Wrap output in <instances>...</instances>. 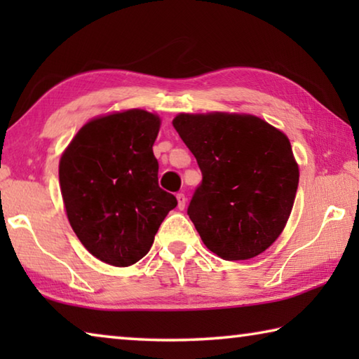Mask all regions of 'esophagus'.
<instances>
[{"mask_svg": "<svg viewBox=\"0 0 359 359\" xmlns=\"http://www.w3.org/2000/svg\"><path fill=\"white\" fill-rule=\"evenodd\" d=\"M175 198H177V208H179L180 210H184V209H185V204H187L185 194H184V193H179Z\"/></svg>", "mask_w": 359, "mask_h": 359, "instance_id": "obj_1", "label": "esophagus"}]
</instances>
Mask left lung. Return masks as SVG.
Listing matches in <instances>:
<instances>
[{
    "mask_svg": "<svg viewBox=\"0 0 359 359\" xmlns=\"http://www.w3.org/2000/svg\"><path fill=\"white\" fill-rule=\"evenodd\" d=\"M203 172L188 215L204 245L226 261L250 259L282 234L299 166L283 131L252 114H179L172 120Z\"/></svg>",
    "mask_w": 359,
    "mask_h": 359,
    "instance_id": "obj_1",
    "label": "left lung"
}]
</instances>
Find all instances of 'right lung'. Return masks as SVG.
<instances>
[{
  "instance_id": "1",
  "label": "right lung",
  "mask_w": 359,
  "mask_h": 359,
  "mask_svg": "<svg viewBox=\"0 0 359 359\" xmlns=\"http://www.w3.org/2000/svg\"><path fill=\"white\" fill-rule=\"evenodd\" d=\"M161 118L126 109L88 120L60 158L66 215L82 245L102 263L144 258L161 222L177 205L158 185L154 142Z\"/></svg>"
}]
</instances>
